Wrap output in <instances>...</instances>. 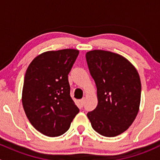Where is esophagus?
<instances>
[{
  "instance_id": "1",
  "label": "esophagus",
  "mask_w": 160,
  "mask_h": 160,
  "mask_svg": "<svg viewBox=\"0 0 160 160\" xmlns=\"http://www.w3.org/2000/svg\"><path fill=\"white\" fill-rule=\"evenodd\" d=\"M80 104H81V106H83L84 105V103H85V98H83L80 101Z\"/></svg>"
}]
</instances>
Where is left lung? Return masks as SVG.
Here are the masks:
<instances>
[{
    "label": "left lung",
    "instance_id": "obj_1",
    "mask_svg": "<svg viewBox=\"0 0 160 160\" xmlns=\"http://www.w3.org/2000/svg\"><path fill=\"white\" fill-rule=\"evenodd\" d=\"M86 59L96 83L98 101L96 108L87 115L100 135L117 136L129 128L139 110L141 80L138 71L125 57L109 51L88 52Z\"/></svg>",
    "mask_w": 160,
    "mask_h": 160
}]
</instances>
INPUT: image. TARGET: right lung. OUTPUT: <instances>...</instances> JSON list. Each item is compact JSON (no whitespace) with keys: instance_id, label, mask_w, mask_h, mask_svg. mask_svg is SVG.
I'll list each match as a JSON object with an SVG mask.
<instances>
[{"instance_id":"1","label":"right lung","mask_w":160,"mask_h":160,"mask_svg":"<svg viewBox=\"0 0 160 160\" xmlns=\"http://www.w3.org/2000/svg\"><path fill=\"white\" fill-rule=\"evenodd\" d=\"M79 50L66 49L38 55L28 66L22 90V104L32 126L43 135L65 133L79 113L70 97L68 74Z\"/></svg>"}]
</instances>
